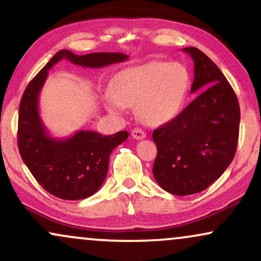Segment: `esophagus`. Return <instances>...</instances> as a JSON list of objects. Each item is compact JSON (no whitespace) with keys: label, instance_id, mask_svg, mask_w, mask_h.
<instances>
[{"label":"esophagus","instance_id":"34e87169","mask_svg":"<svg viewBox=\"0 0 261 261\" xmlns=\"http://www.w3.org/2000/svg\"><path fill=\"white\" fill-rule=\"evenodd\" d=\"M132 137L137 139V140H141V139L146 138V133H145L141 128H134V129L132 130Z\"/></svg>","mask_w":261,"mask_h":261}]
</instances>
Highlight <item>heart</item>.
Returning a JSON list of instances; mask_svg holds the SVG:
<instances>
[{"instance_id":"b5f03b06","label":"heart","mask_w":261,"mask_h":261,"mask_svg":"<svg viewBox=\"0 0 261 261\" xmlns=\"http://www.w3.org/2000/svg\"><path fill=\"white\" fill-rule=\"evenodd\" d=\"M191 86V74L180 62L151 61L116 74L107 93L106 106L122 113L137 106L139 117L151 126H160L180 114Z\"/></svg>"}]
</instances>
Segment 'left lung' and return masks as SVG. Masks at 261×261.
Here are the masks:
<instances>
[{"mask_svg":"<svg viewBox=\"0 0 261 261\" xmlns=\"http://www.w3.org/2000/svg\"><path fill=\"white\" fill-rule=\"evenodd\" d=\"M194 62L191 92L199 93L170 122L153 130V176L164 191L189 195L205 191L234 158L239 140L238 97L211 59L185 48Z\"/></svg>","mask_w":261,"mask_h":261,"instance_id":"obj_1","label":"left lung"}]
</instances>
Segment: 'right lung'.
Returning a JSON list of instances; mask_svg holds the SVG:
<instances>
[{
    "label": "right lung",
    "mask_w": 261,
    "mask_h": 261,
    "mask_svg": "<svg viewBox=\"0 0 261 261\" xmlns=\"http://www.w3.org/2000/svg\"><path fill=\"white\" fill-rule=\"evenodd\" d=\"M63 59L76 66L101 68L123 62L128 55L93 53L79 56L69 50H60L31 80L20 101L18 146L23 163L45 191L63 200H80L100 188L108 174L110 153L127 140L129 133L122 130L101 135L81 129L68 138L49 134L39 114V94L48 70Z\"/></svg>",
    "instance_id": "right-lung-1"
}]
</instances>
